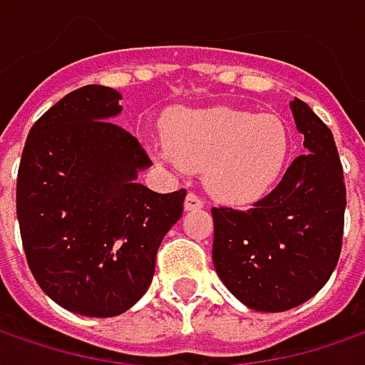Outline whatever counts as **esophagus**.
<instances>
[{
	"instance_id": "esophagus-1",
	"label": "esophagus",
	"mask_w": 365,
	"mask_h": 365,
	"mask_svg": "<svg viewBox=\"0 0 365 365\" xmlns=\"http://www.w3.org/2000/svg\"><path fill=\"white\" fill-rule=\"evenodd\" d=\"M204 206V198L198 196L196 192H190L185 196V210H196V208H202Z\"/></svg>"
}]
</instances>
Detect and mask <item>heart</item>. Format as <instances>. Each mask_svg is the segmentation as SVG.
Listing matches in <instances>:
<instances>
[{
  "label": "heart",
  "instance_id": "obj_1",
  "mask_svg": "<svg viewBox=\"0 0 365 365\" xmlns=\"http://www.w3.org/2000/svg\"><path fill=\"white\" fill-rule=\"evenodd\" d=\"M289 150L285 123L237 109L182 111L169 123L161 159L204 171L208 190L229 202L262 196L279 178Z\"/></svg>",
  "mask_w": 365,
  "mask_h": 365
}]
</instances>
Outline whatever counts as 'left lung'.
Masks as SVG:
<instances>
[{"label": "left lung", "instance_id": "1", "mask_svg": "<svg viewBox=\"0 0 365 365\" xmlns=\"http://www.w3.org/2000/svg\"><path fill=\"white\" fill-rule=\"evenodd\" d=\"M304 155L283 180L246 210L212 206V262L225 287L247 308L285 312L324 287L343 246L347 192L329 125L291 103Z\"/></svg>", "mask_w": 365, "mask_h": 365}]
</instances>
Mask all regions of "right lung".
Segmentation results:
<instances>
[{"instance_id": "obj_1", "label": "right lung", "mask_w": 365, "mask_h": 365, "mask_svg": "<svg viewBox=\"0 0 365 365\" xmlns=\"http://www.w3.org/2000/svg\"><path fill=\"white\" fill-rule=\"evenodd\" d=\"M115 88L88 84L36 119L22 150L16 212L34 281L61 308L111 318L150 287L165 233L180 221L185 190L136 183L153 165L111 118Z\"/></svg>"}]
</instances>
